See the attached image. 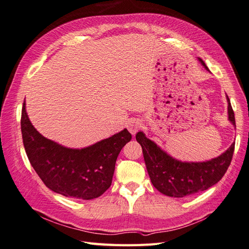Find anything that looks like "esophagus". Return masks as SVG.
I'll list each match as a JSON object with an SVG mask.
<instances>
[{"label":"esophagus","mask_w":249,"mask_h":249,"mask_svg":"<svg viewBox=\"0 0 249 249\" xmlns=\"http://www.w3.org/2000/svg\"><path fill=\"white\" fill-rule=\"evenodd\" d=\"M140 126H141L140 120H139V119H135V118L130 119L129 122H127V124H126L127 130H129V132H130L132 135L136 134V133L138 132V130L140 129Z\"/></svg>","instance_id":"1"}]
</instances>
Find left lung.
I'll use <instances>...</instances> for the list:
<instances>
[{
  "label": "left lung",
  "mask_w": 249,
  "mask_h": 249,
  "mask_svg": "<svg viewBox=\"0 0 249 249\" xmlns=\"http://www.w3.org/2000/svg\"><path fill=\"white\" fill-rule=\"evenodd\" d=\"M198 61L209 71L200 58ZM227 100L229 120L236 127L235 114L228 95ZM136 140L142 147L152 184L158 191L170 197H184L205 191L219 182L230 166L235 149V143H232L224 153L209 161L182 162L168 155L143 132L136 134Z\"/></svg>",
  "instance_id": "8db88e82"
}]
</instances>
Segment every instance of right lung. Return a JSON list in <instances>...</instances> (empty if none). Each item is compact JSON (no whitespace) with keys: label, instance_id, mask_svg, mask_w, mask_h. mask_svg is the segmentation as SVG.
<instances>
[{"label":"right lung","instance_id":"1","mask_svg":"<svg viewBox=\"0 0 249 249\" xmlns=\"http://www.w3.org/2000/svg\"><path fill=\"white\" fill-rule=\"evenodd\" d=\"M21 135L28 159L49 189L66 197L93 199L111 186L120 150L132 139L124 129L113 136L83 148H70L37 131L21 110Z\"/></svg>","mask_w":249,"mask_h":249}]
</instances>
